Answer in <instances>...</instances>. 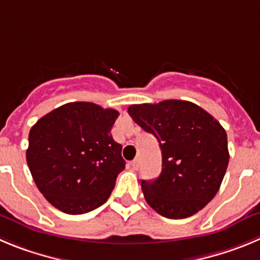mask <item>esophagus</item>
<instances>
[{"mask_svg":"<svg viewBox=\"0 0 260 260\" xmlns=\"http://www.w3.org/2000/svg\"><path fill=\"white\" fill-rule=\"evenodd\" d=\"M131 166H132L133 169H138V167H140V160L135 159L132 161V163H131Z\"/></svg>","mask_w":260,"mask_h":260,"instance_id":"1","label":"esophagus"}]
</instances>
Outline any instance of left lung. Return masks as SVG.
<instances>
[{
    "label": "left lung",
    "mask_w": 260,
    "mask_h": 260,
    "mask_svg": "<svg viewBox=\"0 0 260 260\" xmlns=\"http://www.w3.org/2000/svg\"><path fill=\"white\" fill-rule=\"evenodd\" d=\"M128 114L156 137L161 150L160 176L141 182L147 204L171 219L191 217L203 209L219 190L229 166L224 128L190 101L131 105Z\"/></svg>",
    "instance_id": "1"
}]
</instances>
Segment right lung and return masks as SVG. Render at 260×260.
<instances>
[{
	"instance_id": "1",
	"label": "right lung",
	"mask_w": 260,
	"mask_h": 260,
	"mask_svg": "<svg viewBox=\"0 0 260 260\" xmlns=\"http://www.w3.org/2000/svg\"><path fill=\"white\" fill-rule=\"evenodd\" d=\"M119 113L93 103H69L29 132L26 163L46 200L67 214H84L109 199L124 169L122 145L110 131Z\"/></svg>"
}]
</instances>
